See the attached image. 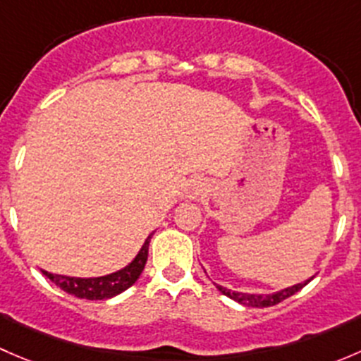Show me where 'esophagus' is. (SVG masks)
Returning a JSON list of instances; mask_svg holds the SVG:
<instances>
[{
    "mask_svg": "<svg viewBox=\"0 0 361 361\" xmlns=\"http://www.w3.org/2000/svg\"><path fill=\"white\" fill-rule=\"evenodd\" d=\"M204 192H206V181L202 178H192V180L187 181V185L183 188V195L187 199H190V201H195V199L201 197Z\"/></svg>",
    "mask_w": 361,
    "mask_h": 361,
    "instance_id": "obj_1",
    "label": "esophagus"
}]
</instances>
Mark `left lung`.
Listing matches in <instances>:
<instances>
[{"mask_svg":"<svg viewBox=\"0 0 361 361\" xmlns=\"http://www.w3.org/2000/svg\"><path fill=\"white\" fill-rule=\"evenodd\" d=\"M204 272H206V271H204ZM312 278H314V276H311V278H309V279H305L304 283H297V285L286 286V288L278 290V292H272V293L234 292V290H228V288H225V286L216 285V283H213V285L216 286L218 292L227 295L228 298H232V300L239 302V304H243V305H248V307H271V305L279 304V302H283V300H285V298L292 297V295L297 293L298 290L304 288V286L307 285V283L311 281Z\"/></svg>","mask_w":361,"mask_h":361,"instance_id":"obj_1","label":"left lung"}]
</instances>
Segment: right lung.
I'll list each match as a JSON object with an SVG mask.
<instances>
[{
    "label": "right lung",
    "instance_id": "right-lung-1",
    "mask_svg": "<svg viewBox=\"0 0 361 361\" xmlns=\"http://www.w3.org/2000/svg\"><path fill=\"white\" fill-rule=\"evenodd\" d=\"M150 234L145 239L143 246L137 251L136 257L126 265V267L118 269V271L111 272V274L99 276V278H73V276L54 274V272L42 269L43 274L59 286L61 290L69 295H75L78 298H87V300H104V298H111L115 295L126 292L127 288L137 281V278L143 272L145 264L148 258V246H150Z\"/></svg>",
    "mask_w": 361,
    "mask_h": 361
}]
</instances>
